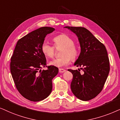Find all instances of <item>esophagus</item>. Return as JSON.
<instances>
[{"instance_id":"esophagus-1","label":"esophagus","mask_w":120,"mask_h":120,"mask_svg":"<svg viewBox=\"0 0 120 120\" xmlns=\"http://www.w3.org/2000/svg\"><path fill=\"white\" fill-rule=\"evenodd\" d=\"M59 71L60 73H63V72H64L66 71V70L64 69H63V68H59Z\"/></svg>"}]
</instances>
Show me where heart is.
I'll return each mask as SVG.
<instances>
[{"label": "heart", "mask_w": 120, "mask_h": 120, "mask_svg": "<svg viewBox=\"0 0 120 120\" xmlns=\"http://www.w3.org/2000/svg\"><path fill=\"white\" fill-rule=\"evenodd\" d=\"M54 46L47 42H44L41 47V50L44 55L48 57H52L55 55L56 49L63 48L61 52L62 56L54 59L50 64L54 66L61 68L69 64L71 60L75 61L79 56V49L75 46L73 39L68 35L61 34L52 39Z\"/></svg>", "instance_id": "b5f03b06"}]
</instances>
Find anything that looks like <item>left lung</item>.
<instances>
[{"label":"left lung","instance_id":"8db88e82","mask_svg":"<svg viewBox=\"0 0 120 120\" xmlns=\"http://www.w3.org/2000/svg\"><path fill=\"white\" fill-rule=\"evenodd\" d=\"M77 35L81 53L75 65L80 70L68 69L73 75L71 89L79 99L88 101L101 92L110 71L109 59L106 48L90 31L82 27L66 26Z\"/></svg>","mask_w":120,"mask_h":120}]
</instances>
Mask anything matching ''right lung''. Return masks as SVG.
<instances>
[{
  "mask_svg": "<svg viewBox=\"0 0 120 120\" xmlns=\"http://www.w3.org/2000/svg\"><path fill=\"white\" fill-rule=\"evenodd\" d=\"M55 29L43 27L28 33L17 41L11 57L10 71L19 93L32 101L44 100L52 90V79L58 68L46 66L47 60L41 50L45 36ZM47 67L42 70L43 67Z\"/></svg>",
  "mask_w": 120,
  "mask_h": 120,
  "instance_id": "obj_1",
  "label": "right lung"
}]
</instances>
